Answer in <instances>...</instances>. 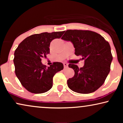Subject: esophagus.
<instances>
[{
    "label": "esophagus",
    "mask_w": 123,
    "mask_h": 123,
    "mask_svg": "<svg viewBox=\"0 0 123 123\" xmlns=\"http://www.w3.org/2000/svg\"><path fill=\"white\" fill-rule=\"evenodd\" d=\"M63 65H64V68H67V67H68V63H64Z\"/></svg>",
    "instance_id": "34e87169"
}]
</instances>
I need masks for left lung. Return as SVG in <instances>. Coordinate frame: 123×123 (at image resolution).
Masks as SVG:
<instances>
[{
    "instance_id": "left-lung-1",
    "label": "left lung",
    "mask_w": 123,
    "mask_h": 123,
    "mask_svg": "<svg viewBox=\"0 0 123 123\" xmlns=\"http://www.w3.org/2000/svg\"><path fill=\"white\" fill-rule=\"evenodd\" d=\"M62 39L71 41L75 55L85 60L80 68L73 64L68 65L74 70V76L67 80L68 87L80 93L95 92L104 83L110 72L112 55L109 43L101 35L89 30H68Z\"/></svg>"
}]
</instances>
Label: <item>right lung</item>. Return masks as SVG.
<instances>
[{"label":"right lung","mask_w":123,"mask_h":123,"mask_svg":"<svg viewBox=\"0 0 123 123\" xmlns=\"http://www.w3.org/2000/svg\"><path fill=\"white\" fill-rule=\"evenodd\" d=\"M64 31L43 32L27 37L19 43L14 51L13 62L15 73L21 85L33 93H43L53 86V78L57 72L63 70V64L54 62L46 67L41 59L50 53L52 40L59 38Z\"/></svg>","instance_id":"obj_1"}]
</instances>
